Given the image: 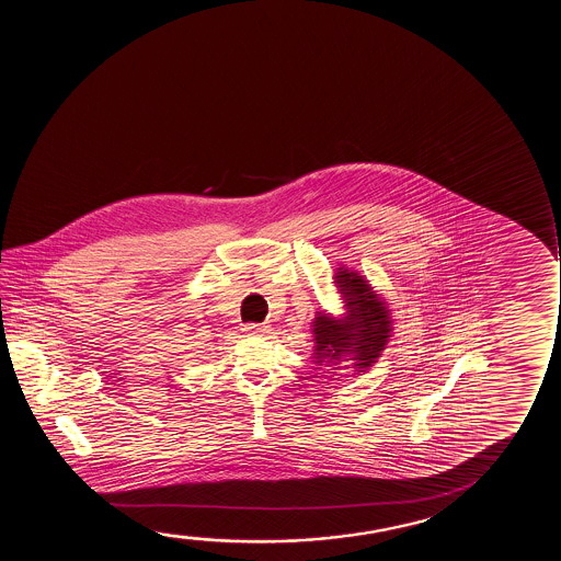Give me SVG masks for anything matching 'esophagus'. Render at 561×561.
Wrapping results in <instances>:
<instances>
[{
    "label": "esophagus",
    "instance_id": "34e87169",
    "mask_svg": "<svg viewBox=\"0 0 561 561\" xmlns=\"http://www.w3.org/2000/svg\"><path fill=\"white\" fill-rule=\"evenodd\" d=\"M270 325L266 323H243V331L245 333H251V335H259V333H266L268 331Z\"/></svg>",
    "mask_w": 561,
    "mask_h": 561
}]
</instances>
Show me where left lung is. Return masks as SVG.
<instances>
[{
    "instance_id": "obj_1",
    "label": "left lung",
    "mask_w": 561,
    "mask_h": 561,
    "mask_svg": "<svg viewBox=\"0 0 561 561\" xmlns=\"http://www.w3.org/2000/svg\"><path fill=\"white\" fill-rule=\"evenodd\" d=\"M337 277L348 299L351 316L346 325H339L330 316L318 314L314 322L316 364L322 366L337 360L341 354L354 346V366L364 371L377 360L389 337L387 312L362 276L341 272Z\"/></svg>"
}]
</instances>
